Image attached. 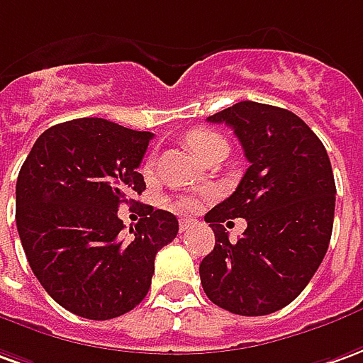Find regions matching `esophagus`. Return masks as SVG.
<instances>
[{
	"instance_id": "esophagus-1",
	"label": "esophagus",
	"mask_w": 363,
	"mask_h": 363,
	"mask_svg": "<svg viewBox=\"0 0 363 363\" xmlns=\"http://www.w3.org/2000/svg\"><path fill=\"white\" fill-rule=\"evenodd\" d=\"M197 225V221H194V219H182L179 221V231L182 233H186V231H189V229H194Z\"/></svg>"
}]
</instances>
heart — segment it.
Returning a JSON list of instances; mask_svg holds the SVG:
<instances>
[{
    "instance_id": "b5f03b06",
    "label": "heart",
    "mask_w": 363,
    "mask_h": 363,
    "mask_svg": "<svg viewBox=\"0 0 363 363\" xmlns=\"http://www.w3.org/2000/svg\"><path fill=\"white\" fill-rule=\"evenodd\" d=\"M187 144H189V148L196 152L197 156H201L203 160L207 157L209 152H213L215 148H219V146H227V142H225L219 134H215L211 130L206 128H197L194 132H189V136H187ZM154 156H150L146 160V164H144V172H152V167H154ZM172 207L176 209V211H182V213H187V211H197L199 207H201V196H196V194H184V196H179L172 203Z\"/></svg>"
}]
</instances>
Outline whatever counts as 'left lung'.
<instances>
[{
  "label": "left lung",
  "instance_id": "8db88e82",
  "mask_svg": "<svg viewBox=\"0 0 363 363\" xmlns=\"http://www.w3.org/2000/svg\"><path fill=\"white\" fill-rule=\"evenodd\" d=\"M225 122L249 167L233 196L206 215L215 247L199 264L207 298L241 316L284 308L311 282L328 251L336 184L324 144L291 110L243 101L209 116ZM247 219L244 237L228 241L220 225Z\"/></svg>",
  "mask_w": 363,
  "mask_h": 363
}]
</instances>
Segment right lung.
<instances>
[{
    "label": "right lung",
    "mask_w": 363,
    "mask_h": 363,
    "mask_svg": "<svg viewBox=\"0 0 363 363\" xmlns=\"http://www.w3.org/2000/svg\"><path fill=\"white\" fill-rule=\"evenodd\" d=\"M152 132L104 118L55 124L37 138L15 186V221L31 271L77 316L110 320L148 294L156 253L177 235L176 215L148 213L122 233L118 207L146 189L138 172Z\"/></svg>",
    "instance_id": "1"
}]
</instances>
